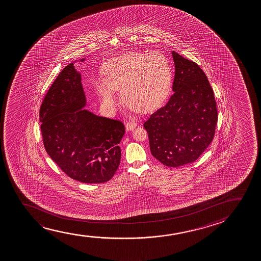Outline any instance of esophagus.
I'll return each mask as SVG.
<instances>
[{
	"instance_id": "34e87169",
	"label": "esophagus",
	"mask_w": 261,
	"mask_h": 261,
	"mask_svg": "<svg viewBox=\"0 0 261 261\" xmlns=\"http://www.w3.org/2000/svg\"><path fill=\"white\" fill-rule=\"evenodd\" d=\"M137 126V124L135 122H127L125 125V130L126 131H132Z\"/></svg>"
}]
</instances>
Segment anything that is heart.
<instances>
[{"instance_id":"b5f03b06","label":"heart","mask_w":261,"mask_h":261,"mask_svg":"<svg viewBox=\"0 0 261 261\" xmlns=\"http://www.w3.org/2000/svg\"><path fill=\"white\" fill-rule=\"evenodd\" d=\"M105 79L96 77L94 89L100 103L109 111L118 106L115 91L125 103L140 113L156 110L171 91L173 73L168 58L154 51L130 53L109 61Z\"/></svg>"}]
</instances>
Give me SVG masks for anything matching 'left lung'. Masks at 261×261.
<instances>
[{"instance_id": "1", "label": "left lung", "mask_w": 261, "mask_h": 261, "mask_svg": "<svg viewBox=\"0 0 261 261\" xmlns=\"http://www.w3.org/2000/svg\"><path fill=\"white\" fill-rule=\"evenodd\" d=\"M175 64L174 94L143 126L150 152L167 167L196 161L211 144L218 122L214 93L198 65L172 51Z\"/></svg>"}]
</instances>
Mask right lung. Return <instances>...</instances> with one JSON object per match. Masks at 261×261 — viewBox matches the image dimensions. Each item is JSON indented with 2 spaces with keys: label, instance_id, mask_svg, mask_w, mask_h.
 Listing matches in <instances>:
<instances>
[{
  "label": "right lung",
  "instance_id": "obj_1",
  "mask_svg": "<svg viewBox=\"0 0 261 261\" xmlns=\"http://www.w3.org/2000/svg\"><path fill=\"white\" fill-rule=\"evenodd\" d=\"M68 64L55 79L40 109L43 144L50 159L79 182L101 184L118 169L125 126L86 110L81 73Z\"/></svg>",
  "mask_w": 261,
  "mask_h": 261
}]
</instances>
